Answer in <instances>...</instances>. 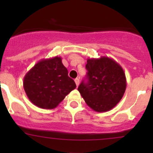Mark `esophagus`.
I'll return each instance as SVG.
<instances>
[{
	"instance_id": "obj_1",
	"label": "esophagus",
	"mask_w": 153,
	"mask_h": 153,
	"mask_svg": "<svg viewBox=\"0 0 153 153\" xmlns=\"http://www.w3.org/2000/svg\"><path fill=\"white\" fill-rule=\"evenodd\" d=\"M75 84H76L77 86H78V85H79V84H80L79 79H78V78H75Z\"/></svg>"
}]
</instances>
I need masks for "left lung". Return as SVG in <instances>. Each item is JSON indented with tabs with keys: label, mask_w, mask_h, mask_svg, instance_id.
Returning a JSON list of instances; mask_svg holds the SVG:
<instances>
[{
	"label": "left lung",
	"mask_w": 153,
	"mask_h": 153,
	"mask_svg": "<svg viewBox=\"0 0 153 153\" xmlns=\"http://www.w3.org/2000/svg\"><path fill=\"white\" fill-rule=\"evenodd\" d=\"M86 80L78 88L86 104L98 112H107L121 100L126 87L124 69L112 58H88Z\"/></svg>",
	"instance_id": "left-lung-1"
}]
</instances>
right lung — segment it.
Returning a JSON list of instances; mask_svg holds the SVG:
<instances>
[{"label": "right lung", "mask_w": 153, "mask_h": 153, "mask_svg": "<svg viewBox=\"0 0 153 153\" xmlns=\"http://www.w3.org/2000/svg\"><path fill=\"white\" fill-rule=\"evenodd\" d=\"M23 84L29 101L43 109L55 108L76 88L58 56L38 61L26 74Z\"/></svg>", "instance_id": "add662e5"}]
</instances>
